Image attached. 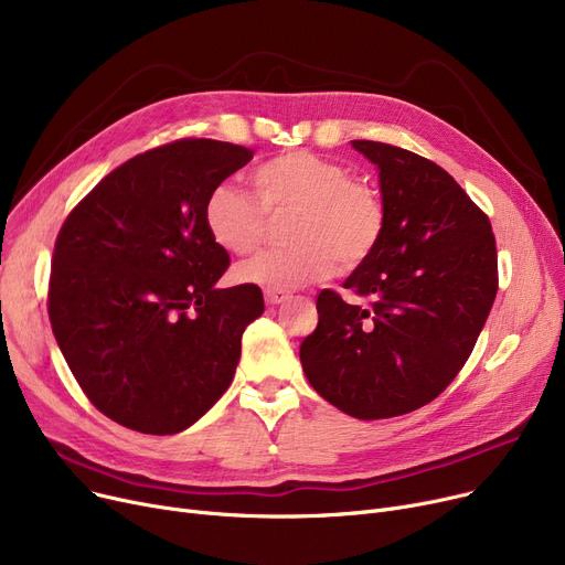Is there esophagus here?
Segmentation results:
<instances>
[{
  "label": "esophagus",
  "mask_w": 565,
  "mask_h": 565,
  "mask_svg": "<svg viewBox=\"0 0 565 565\" xmlns=\"http://www.w3.org/2000/svg\"><path fill=\"white\" fill-rule=\"evenodd\" d=\"M286 300H290V292L286 290H265V302L267 305H284Z\"/></svg>",
  "instance_id": "1"
}]
</instances>
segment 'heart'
Returning <instances> with one entry per match:
<instances>
[{
	"label": "heart",
	"instance_id": "heart-1",
	"mask_svg": "<svg viewBox=\"0 0 565 565\" xmlns=\"http://www.w3.org/2000/svg\"><path fill=\"white\" fill-rule=\"evenodd\" d=\"M256 199L228 183L205 199L203 222L213 241L231 254L254 252L267 233V220L292 213L286 249H267L235 267L241 284L267 290H295L330 279L343 267L373 256L384 233L377 192L350 171L311 151H288L252 173Z\"/></svg>",
	"mask_w": 565,
	"mask_h": 565
}]
</instances>
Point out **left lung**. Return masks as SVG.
I'll use <instances>...</instances> for the list:
<instances>
[{
    "label": "left lung",
    "mask_w": 565,
    "mask_h": 565,
    "mask_svg": "<svg viewBox=\"0 0 565 565\" xmlns=\"http://www.w3.org/2000/svg\"><path fill=\"white\" fill-rule=\"evenodd\" d=\"M352 148L377 169L384 233L343 281L362 305L318 295L300 362L324 401L373 422L424 407L465 366L497 295V245L441 167L382 141Z\"/></svg>",
    "instance_id": "8db88e82"
}]
</instances>
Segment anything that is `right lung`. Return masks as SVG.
<instances>
[{"instance_id":"obj_1","label":"right lung","mask_w":565,"mask_h":565,"mask_svg":"<svg viewBox=\"0 0 565 565\" xmlns=\"http://www.w3.org/2000/svg\"><path fill=\"white\" fill-rule=\"evenodd\" d=\"M252 158L215 139L153 148L105 175L58 231L52 332L111 422L175 435L228 390L243 332L265 307L258 286L217 288L228 254L203 205Z\"/></svg>"}]
</instances>
